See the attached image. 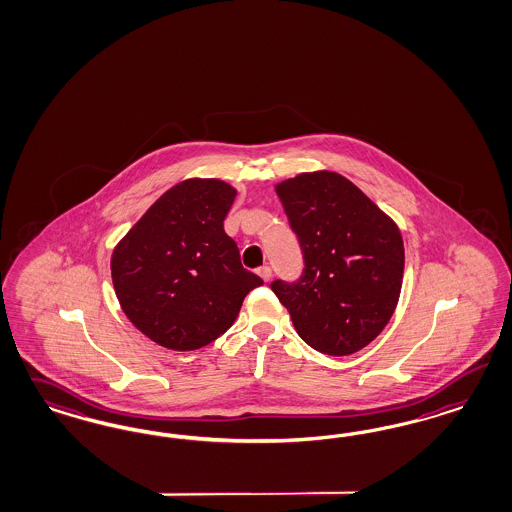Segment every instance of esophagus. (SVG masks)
<instances>
[{
  "label": "esophagus",
  "mask_w": 512,
  "mask_h": 512,
  "mask_svg": "<svg viewBox=\"0 0 512 512\" xmlns=\"http://www.w3.org/2000/svg\"><path fill=\"white\" fill-rule=\"evenodd\" d=\"M259 276H261L265 282H268V280L272 278V268H270V266H261V268H259Z\"/></svg>",
  "instance_id": "34e87169"
}]
</instances>
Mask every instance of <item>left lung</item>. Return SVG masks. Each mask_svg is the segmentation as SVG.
Returning a JSON list of instances; mask_svg holds the SVG:
<instances>
[{
    "mask_svg": "<svg viewBox=\"0 0 512 512\" xmlns=\"http://www.w3.org/2000/svg\"><path fill=\"white\" fill-rule=\"evenodd\" d=\"M304 253L297 283H272L300 338L327 355L363 350L393 316L405 272L397 223L348 177L302 172L276 183Z\"/></svg>",
    "mask_w": 512,
    "mask_h": 512,
    "instance_id": "left-lung-1",
    "label": "left lung"
}]
</instances>
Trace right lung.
Returning <instances> with one entry per match:
<instances>
[{
	"label": "right lung",
	"instance_id": "obj_1",
	"mask_svg": "<svg viewBox=\"0 0 512 512\" xmlns=\"http://www.w3.org/2000/svg\"><path fill=\"white\" fill-rule=\"evenodd\" d=\"M236 189L215 177L170 187L111 253L126 318L162 348L191 352L223 335L263 280L240 263L223 221Z\"/></svg>",
	"mask_w": 512,
	"mask_h": 512
}]
</instances>
